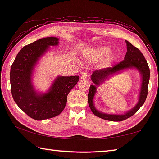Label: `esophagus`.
<instances>
[{
  "mask_svg": "<svg viewBox=\"0 0 159 159\" xmlns=\"http://www.w3.org/2000/svg\"><path fill=\"white\" fill-rule=\"evenodd\" d=\"M88 76H89V74L87 72H86V71H85V72H83L81 74H80V78H81L82 79H86L88 78Z\"/></svg>",
  "mask_w": 159,
  "mask_h": 159,
  "instance_id": "34e87169",
  "label": "esophagus"
}]
</instances>
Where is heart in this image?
Returning <instances> with one entry per match:
<instances>
[{
    "label": "heart",
    "mask_w": 159,
    "mask_h": 159,
    "mask_svg": "<svg viewBox=\"0 0 159 159\" xmlns=\"http://www.w3.org/2000/svg\"><path fill=\"white\" fill-rule=\"evenodd\" d=\"M111 48L107 46H99L89 50L86 53L87 59L90 61L96 62L104 59V65H109L114 59V55L111 52Z\"/></svg>",
    "instance_id": "1"
}]
</instances>
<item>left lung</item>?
I'll return each mask as SVG.
<instances>
[{
	"instance_id": "obj_1",
	"label": "left lung",
	"mask_w": 159,
	"mask_h": 159,
	"mask_svg": "<svg viewBox=\"0 0 159 159\" xmlns=\"http://www.w3.org/2000/svg\"><path fill=\"white\" fill-rule=\"evenodd\" d=\"M126 43L127 45V52L123 61L116 64L113 67H106V68L94 71L91 76L92 82L94 84L89 87L88 93L89 105L91 110L96 116L105 120L121 121L133 116L144 104L148 96V84H149L150 80V68L148 65L147 61L145 59L143 54L137 47L134 46L126 40ZM127 68H136L140 71L143 75V84H142L140 99L137 105L133 110L124 115H109L98 111L93 103V97L96 92L95 86L98 85L102 80H103L111 74Z\"/></svg>"
}]
</instances>
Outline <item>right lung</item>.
Listing matches in <instances>:
<instances>
[{"label": "right lung", "instance_id": "obj_1", "mask_svg": "<svg viewBox=\"0 0 159 159\" xmlns=\"http://www.w3.org/2000/svg\"><path fill=\"white\" fill-rule=\"evenodd\" d=\"M54 37L39 39L24 46L16 57L10 71V83L13 100L26 115L35 120L56 117L62 112L67 96L79 80V76H58L49 92L37 93L31 83L32 70L49 46L58 44Z\"/></svg>", "mask_w": 159, "mask_h": 159}]
</instances>
